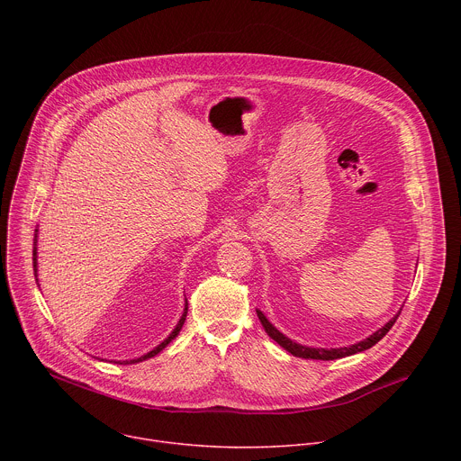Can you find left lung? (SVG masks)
I'll return each mask as SVG.
<instances>
[{
    "mask_svg": "<svg viewBox=\"0 0 461 461\" xmlns=\"http://www.w3.org/2000/svg\"><path fill=\"white\" fill-rule=\"evenodd\" d=\"M402 313V312H400ZM400 313L398 315H393L383 328H379V330L375 332V334H372L370 338H366L365 341H361V343H357V345H352V347H345V348H310V347H303V345H297V343H294L292 339H288L286 336H283L277 328L265 317V313L262 312H258L257 310V315H258V321H260V324L265 326V330H267V334L274 339V341H277L286 352H290L292 356H295V357H303V359H322V361H330V359H341V357H347V356H352V354H357V352H363V350H366V348H372L377 341H381L386 334H388V330L390 328L393 326V322L398 321V317H400Z\"/></svg>",
    "mask_w": 461,
    "mask_h": 461,
    "instance_id": "left-lung-1",
    "label": "left lung"
}]
</instances>
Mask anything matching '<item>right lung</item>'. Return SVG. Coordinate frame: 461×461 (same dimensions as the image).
Masks as SVG:
<instances>
[{
  "mask_svg": "<svg viewBox=\"0 0 461 461\" xmlns=\"http://www.w3.org/2000/svg\"><path fill=\"white\" fill-rule=\"evenodd\" d=\"M34 257H32V260H34V270H36V248H34V253H32ZM185 315H187V303H185V308H184V313H182V317H180V321H178V324H176V328H175V330L169 334V338L166 339V341H162L157 348H153L151 352H148L146 356H142V357H139V359H133V361H118L120 365H131V363H139V361H146V359H149V357H153V356H157L160 350H164L176 336H178V332H180V328H182V324H184V321H185ZM116 363V361H114Z\"/></svg>",
  "mask_w": 461,
  "mask_h": 461,
  "instance_id": "right-lung-1",
  "label": "right lung"
}]
</instances>
